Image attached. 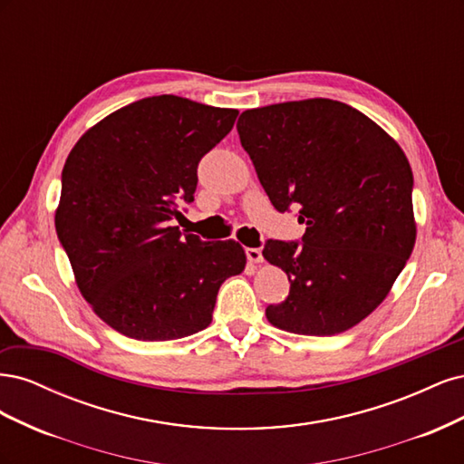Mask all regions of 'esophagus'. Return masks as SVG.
<instances>
[{
    "instance_id": "34e87169",
    "label": "esophagus",
    "mask_w": 464,
    "mask_h": 464,
    "mask_svg": "<svg viewBox=\"0 0 464 464\" xmlns=\"http://www.w3.org/2000/svg\"><path fill=\"white\" fill-rule=\"evenodd\" d=\"M246 256H247L249 263H261L263 261V254H261L259 247H247Z\"/></svg>"
}]
</instances>
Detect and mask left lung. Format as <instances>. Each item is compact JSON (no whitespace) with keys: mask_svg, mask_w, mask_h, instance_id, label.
<instances>
[{"mask_svg":"<svg viewBox=\"0 0 464 464\" xmlns=\"http://www.w3.org/2000/svg\"><path fill=\"white\" fill-rule=\"evenodd\" d=\"M237 135L273 207L298 208L302 244L266 240L263 257L288 275L275 327L329 336L385 300L416 242L414 178L395 139L329 98L242 111Z\"/></svg>","mask_w":464,"mask_h":464,"instance_id":"left-lung-1","label":"left lung"}]
</instances>
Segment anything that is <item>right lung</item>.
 <instances>
[{"label": "right lung", "instance_id": "add662e5", "mask_svg": "<svg viewBox=\"0 0 464 464\" xmlns=\"http://www.w3.org/2000/svg\"><path fill=\"white\" fill-rule=\"evenodd\" d=\"M236 118L232 108L150 96L92 125L69 152L55 232L82 298L130 339L203 331L220 285L244 271L237 242L172 227L178 203L193 201L199 160Z\"/></svg>", "mask_w": 464, "mask_h": 464}]
</instances>
